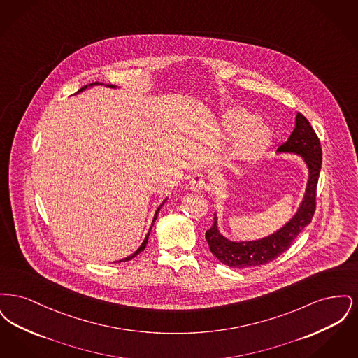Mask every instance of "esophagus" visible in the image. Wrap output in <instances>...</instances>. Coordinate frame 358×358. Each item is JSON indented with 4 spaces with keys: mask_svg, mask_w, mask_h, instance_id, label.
<instances>
[{
    "mask_svg": "<svg viewBox=\"0 0 358 358\" xmlns=\"http://www.w3.org/2000/svg\"><path fill=\"white\" fill-rule=\"evenodd\" d=\"M189 185L190 189L194 190V192H201L206 187V181H205V176L203 173H196L190 177V181H189Z\"/></svg>",
    "mask_w": 358,
    "mask_h": 358,
    "instance_id": "1",
    "label": "esophagus"
}]
</instances>
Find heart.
I'll return each mask as SVG.
<instances>
[{
    "instance_id": "obj_1",
    "label": "heart",
    "mask_w": 358,
    "mask_h": 358,
    "mask_svg": "<svg viewBox=\"0 0 358 358\" xmlns=\"http://www.w3.org/2000/svg\"><path fill=\"white\" fill-rule=\"evenodd\" d=\"M255 120V115L244 108H234L224 117L222 124L228 134L236 136L241 133L234 146V154L238 159L255 157L266 149L271 141L270 127Z\"/></svg>"
}]
</instances>
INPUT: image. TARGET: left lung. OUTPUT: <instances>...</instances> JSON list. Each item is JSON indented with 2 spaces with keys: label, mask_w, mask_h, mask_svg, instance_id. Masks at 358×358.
Instances as JSON below:
<instances>
[{
  "label": "left lung",
  "mask_w": 358,
  "mask_h": 358,
  "mask_svg": "<svg viewBox=\"0 0 358 358\" xmlns=\"http://www.w3.org/2000/svg\"><path fill=\"white\" fill-rule=\"evenodd\" d=\"M276 153L296 154L302 157L308 171L303 199L289 222L271 235L257 240L232 241L222 236L217 225V213L215 212V222L206 231L205 238L210 252L228 267L247 268L270 263L287 251L302 229L311 222L315 212V192L322 165V149L314 129L302 114H296L294 131L278 148Z\"/></svg>",
  "instance_id": "1"
}]
</instances>
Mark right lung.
I'll list each match as a JSON object with an SVG mask.
<instances>
[{
    "label": "right lung",
    "instance_id": "add662e5",
    "mask_svg": "<svg viewBox=\"0 0 358 358\" xmlns=\"http://www.w3.org/2000/svg\"><path fill=\"white\" fill-rule=\"evenodd\" d=\"M103 83H91L90 85H85L83 88H80L76 94H79V92H82V91H85V90H87L88 87H94V85H102ZM106 87H110V88H115V85H106ZM166 200L168 199H165L162 203H161V205L157 208V210H155V213H154V217H153V222H152V225H150V229H149V232H148V235H146V238H143V241H142V244L139 245V248L136 250V252L134 254H131L130 256H127V257H124V259H122V260H120V262H127V260H131L133 257H136L138 254H141L143 250H145V247H146V244H148V238H149V235H150V231H152V228H153L154 222H155V220H157V216H158V212H159V209L162 208V205L165 204L166 203Z\"/></svg>",
    "mask_w": 358,
    "mask_h": 358
}]
</instances>
